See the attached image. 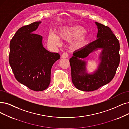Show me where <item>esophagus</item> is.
<instances>
[{
    "label": "esophagus",
    "instance_id": "obj_1",
    "mask_svg": "<svg viewBox=\"0 0 129 129\" xmlns=\"http://www.w3.org/2000/svg\"><path fill=\"white\" fill-rule=\"evenodd\" d=\"M68 57V54L67 52H64L61 55L62 58H67Z\"/></svg>",
    "mask_w": 129,
    "mask_h": 129
}]
</instances>
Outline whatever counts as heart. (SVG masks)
<instances>
[{
    "label": "heart",
    "instance_id": "obj_1",
    "mask_svg": "<svg viewBox=\"0 0 129 129\" xmlns=\"http://www.w3.org/2000/svg\"><path fill=\"white\" fill-rule=\"evenodd\" d=\"M86 30L80 26L61 28L57 32L59 38L70 41L76 39L72 43L71 47L75 49H79L84 47L88 41V38L85 34ZM49 42L53 45H59L60 43L57 36L53 33L48 35Z\"/></svg>",
    "mask_w": 129,
    "mask_h": 129
}]
</instances>
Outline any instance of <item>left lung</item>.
<instances>
[{"label": "left lung", "instance_id": "8db88e82", "mask_svg": "<svg viewBox=\"0 0 129 129\" xmlns=\"http://www.w3.org/2000/svg\"><path fill=\"white\" fill-rule=\"evenodd\" d=\"M98 29L97 39L84 48L75 51L69 62L71 79L80 90L91 91L105 85L113 79L120 63V43L110 27L95 22ZM102 49L101 62L98 69L90 75L86 73L84 59L93 51Z\"/></svg>", "mask_w": 129, "mask_h": 129}]
</instances>
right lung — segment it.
<instances>
[{"mask_svg":"<svg viewBox=\"0 0 129 129\" xmlns=\"http://www.w3.org/2000/svg\"><path fill=\"white\" fill-rule=\"evenodd\" d=\"M41 23L35 22L20 27L9 45V63L15 78L35 91L49 87L51 68L60 58L58 53L46 50L43 47L42 36L34 33Z\"/></svg>","mask_w":129,"mask_h":129,"instance_id":"add662e5","label":"right lung"}]
</instances>
